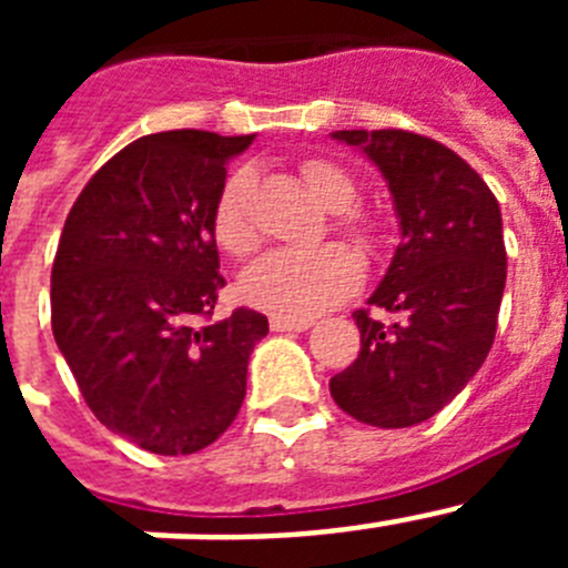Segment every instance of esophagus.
<instances>
[{
  "instance_id": "34e87169",
  "label": "esophagus",
  "mask_w": 568,
  "mask_h": 568,
  "mask_svg": "<svg viewBox=\"0 0 568 568\" xmlns=\"http://www.w3.org/2000/svg\"><path fill=\"white\" fill-rule=\"evenodd\" d=\"M270 327H273V333H304V329H310L313 324L310 321H295V318H270Z\"/></svg>"
}]
</instances>
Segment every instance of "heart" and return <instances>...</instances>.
I'll list each match as a JSON object with an SVG mask.
<instances>
[{
  "label": "heart",
  "mask_w": 568,
  "mask_h": 568,
  "mask_svg": "<svg viewBox=\"0 0 568 568\" xmlns=\"http://www.w3.org/2000/svg\"><path fill=\"white\" fill-rule=\"evenodd\" d=\"M301 179L321 207L333 213V227L353 239L358 247H373L378 227L369 215L355 210L358 184L341 164L307 159ZM253 175L239 170L222 184L213 204V239L233 258H244L258 247V230L250 213ZM364 281L358 255L338 244L315 250H273L244 270L239 281L241 298L278 318H313L344 304Z\"/></svg>",
  "instance_id": "obj_1"
}]
</instances>
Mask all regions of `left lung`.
<instances>
[{
	"label": "left lung",
	"mask_w": 568,
	"mask_h": 568,
	"mask_svg": "<svg viewBox=\"0 0 568 568\" xmlns=\"http://www.w3.org/2000/svg\"><path fill=\"white\" fill-rule=\"evenodd\" d=\"M333 139L381 170L400 244L366 301L398 318L384 324L355 310L361 353L329 393L361 424L404 429L440 413L489 355L506 287L500 207L435 139L406 130H335Z\"/></svg>",
	"instance_id": "obj_1"
}]
</instances>
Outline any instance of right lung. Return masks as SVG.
<instances>
[{
    "label": "right lung",
    "mask_w": 568,
    "mask_h": 568,
    "mask_svg": "<svg viewBox=\"0 0 568 568\" xmlns=\"http://www.w3.org/2000/svg\"><path fill=\"white\" fill-rule=\"evenodd\" d=\"M255 135L135 139L70 207L50 273L53 338L90 413L155 455H193L235 420L267 318L219 301L213 204Z\"/></svg>",
    "instance_id": "right-lung-1"
}]
</instances>
